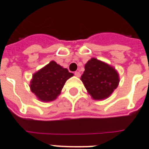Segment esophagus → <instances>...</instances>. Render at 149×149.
<instances>
[{"label":"esophagus","mask_w":149,"mask_h":149,"mask_svg":"<svg viewBox=\"0 0 149 149\" xmlns=\"http://www.w3.org/2000/svg\"><path fill=\"white\" fill-rule=\"evenodd\" d=\"M74 74H75V76H76V77H80V72H79V71H76V72H74Z\"/></svg>","instance_id":"esophagus-1"}]
</instances>
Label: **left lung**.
Listing matches in <instances>:
<instances>
[{
    "mask_svg": "<svg viewBox=\"0 0 149 149\" xmlns=\"http://www.w3.org/2000/svg\"><path fill=\"white\" fill-rule=\"evenodd\" d=\"M81 80L91 97L95 100L106 98L119 84V76L115 69L96 58L85 65Z\"/></svg>",
    "mask_w": 149,
    "mask_h": 149,
    "instance_id": "obj_1",
    "label": "left lung"
}]
</instances>
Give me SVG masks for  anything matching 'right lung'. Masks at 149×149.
Returning <instances> with one entry per match:
<instances>
[{
  "label": "right lung",
  "instance_id": "1",
  "mask_svg": "<svg viewBox=\"0 0 149 149\" xmlns=\"http://www.w3.org/2000/svg\"><path fill=\"white\" fill-rule=\"evenodd\" d=\"M73 74L52 61L33 76L30 89L40 101H53L61 93L67 79Z\"/></svg>",
  "mask_w": 149,
  "mask_h": 149
}]
</instances>
